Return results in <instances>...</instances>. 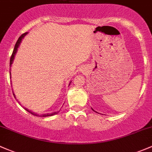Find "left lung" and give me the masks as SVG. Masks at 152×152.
Listing matches in <instances>:
<instances>
[{"label": "left lung", "instance_id": "1", "mask_svg": "<svg viewBox=\"0 0 152 152\" xmlns=\"http://www.w3.org/2000/svg\"><path fill=\"white\" fill-rule=\"evenodd\" d=\"M93 110H94V109H93Z\"/></svg>", "mask_w": 152, "mask_h": 152}]
</instances>
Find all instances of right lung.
<instances>
[{
    "instance_id": "add662e5",
    "label": "right lung",
    "mask_w": 152,
    "mask_h": 152,
    "mask_svg": "<svg viewBox=\"0 0 152 152\" xmlns=\"http://www.w3.org/2000/svg\"><path fill=\"white\" fill-rule=\"evenodd\" d=\"M27 33H28V32H25V33L22 34V35L19 37V39H18L17 43H16L15 46H14V50H13L12 55H11V58H10V66H11V65H12L13 61H14V58H15V55H16V53H17V52L18 48H19V45H20L21 43H22V39H23L24 37H25V35H27ZM10 75H11V72H10ZM70 83H71V82H70ZM70 83H69V84H70ZM14 97H15V99H17V98H16V96H15V94H14ZM24 109H25L26 111H27V112H30V113L32 114V115H35V116H37V117H49V116H53V115H56V114L58 112H52V113H48V114H45V115H37V114H35V112H32L30 110H29L28 109L24 108Z\"/></svg>"
}]
</instances>
